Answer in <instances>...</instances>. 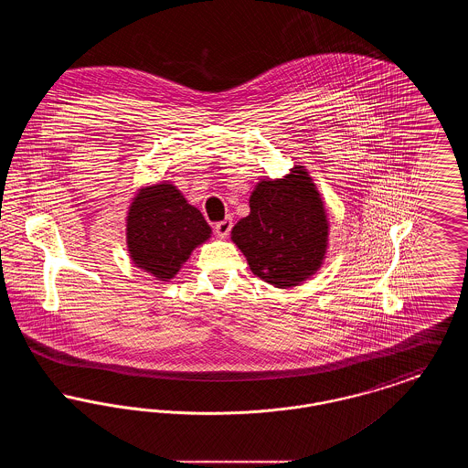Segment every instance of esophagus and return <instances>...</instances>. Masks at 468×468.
<instances>
[{
	"mask_svg": "<svg viewBox=\"0 0 468 468\" xmlns=\"http://www.w3.org/2000/svg\"><path fill=\"white\" fill-rule=\"evenodd\" d=\"M231 228H233V219H231V218H226L224 221H221V223H218L216 226H214V229H216L218 237H221V239H226V237L229 235Z\"/></svg>",
	"mask_w": 468,
	"mask_h": 468,
	"instance_id": "1",
	"label": "esophagus"
}]
</instances>
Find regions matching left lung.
Listing matches in <instances>:
<instances>
[{
    "instance_id": "8db88e82",
    "label": "left lung",
    "mask_w": 468,
    "mask_h": 468,
    "mask_svg": "<svg viewBox=\"0 0 468 468\" xmlns=\"http://www.w3.org/2000/svg\"><path fill=\"white\" fill-rule=\"evenodd\" d=\"M250 214L231 229L254 275L275 288L307 281L323 265L328 219L303 166L290 176L261 180L249 200Z\"/></svg>"
}]
</instances>
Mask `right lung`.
<instances>
[{"label":"right lung","instance_id":"right-lung-1","mask_svg":"<svg viewBox=\"0 0 468 468\" xmlns=\"http://www.w3.org/2000/svg\"><path fill=\"white\" fill-rule=\"evenodd\" d=\"M126 240L134 265L159 281L176 277L197 245L210 239V226L174 184L140 189L128 212Z\"/></svg>","mask_w":468,"mask_h":468}]
</instances>
